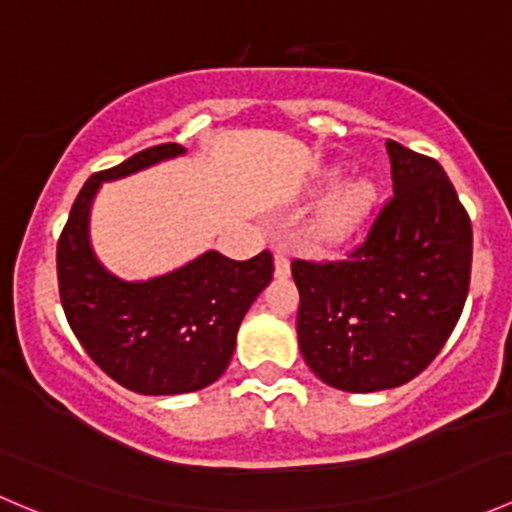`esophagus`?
<instances>
[{
  "label": "esophagus",
  "instance_id": "esophagus-1",
  "mask_svg": "<svg viewBox=\"0 0 512 512\" xmlns=\"http://www.w3.org/2000/svg\"><path fill=\"white\" fill-rule=\"evenodd\" d=\"M275 272H277V277L289 275V257L285 255V252H275Z\"/></svg>",
  "mask_w": 512,
  "mask_h": 512
}]
</instances>
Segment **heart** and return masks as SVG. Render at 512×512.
Returning a JSON list of instances; mask_svg holds the SVG:
<instances>
[{
    "label": "heart",
    "mask_w": 512,
    "mask_h": 512,
    "mask_svg": "<svg viewBox=\"0 0 512 512\" xmlns=\"http://www.w3.org/2000/svg\"><path fill=\"white\" fill-rule=\"evenodd\" d=\"M371 200H374V188L366 180H354V183L339 188L337 195L329 200L327 208L319 215V235L329 237V240L349 235L366 218Z\"/></svg>",
    "instance_id": "1"
}]
</instances>
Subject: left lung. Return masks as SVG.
<instances>
[{
	"mask_svg": "<svg viewBox=\"0 0 512 512\" xmlns=\"http://www.w3.org/2000/svg\"><path fill=\"white\" fill-rule=\"evenodd\" d=\"M394 193L342 260H292L304 361L342 391L396 389L456 329L471 287L473 227L436 158L386 141Z\"/></svg>",
	"mask_w": 512,
	"mask_h": 512,
	"instance_id": "obj_1",
	"label": "left lung"
}]
</instances>
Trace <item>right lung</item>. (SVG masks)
<instances>
[{"mask_svg": "<svg viewBox=\"0 0 512 512\" xmlns=\"http://www.w3.org/2000/svg\"><path fill=\"white\" fill-rule=\"evenodd\" d=\"M178 153V143H160L91 175L56 242L59 297L71 332L113 381L148 396L198 391L220 379L242 317L275 272L270 250L245 262L205 252L148 282H123L98 265L89 247L98 185Z\"/></svg>", "mask_w": 512, "mask_h": 512, "instance_id": "add662e5", "label": "right lung"}]
</instances>
